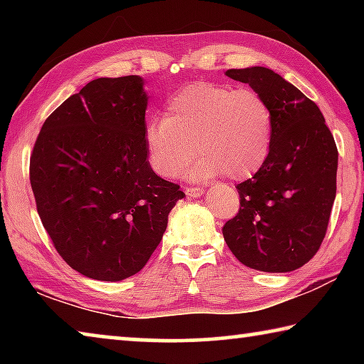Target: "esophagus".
I'll return each instance as SVG.
<instances>
[{"label":"esophagus","instance_id":"34e87169","mask_svg":"<svg viewBox=\"0 0 364 364\" xmlns=\"http://www.w3.org/2000/svg\"><path fill=\"white\" fill-rule=\"evenodd\" d=\"M204 193H205L204 188H188L186 189V196L191 197V199H194V197H200Z\"/></svg>","mask_w":364,"mask_h":364}]
</instances>
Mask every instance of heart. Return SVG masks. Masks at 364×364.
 <instances>
[{
    "mask_svg": "<svg viewBox=\"0 0 364 364\" xmlns=\"http://www.w3.org/2000/svg\"><path fill=\"white\" fill-rule=\"evenodd\" d=\"M271 136V110L255 90L208 82L176 91L164 117H152L144 128L151 165L160 176L175 178L196 149L202 154L188 170L191 180L250 178L267 162Z\"/></svg>",
    "mask_w": 364,
    "mask_h": 364,
    "instance_id": "b5f03b06",
    "label": "heart"
}]
</instances>
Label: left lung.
Returning a JSON list of instances; mask_svg holds the SVG:
<instances>
[{
	"mask_svg": "<svg viewBox=\"0 0 364 364\" xmlns=\"http://www.w3.org/2000/svg\"><path fill=\"white\" fill-rule=\"evenodd\" d=\"M271 110L267 162L237 184L241 208L223 226L228 247L245 267L287 273L311 260L328 230L336 199L337 147L315 102L267 67L230 69Z\"/></svg>",
	"mask_w": 364,
	"mask_h": 364,
	"instance_id": "obj_1",
	"label": "left lung"
}]
</instances>
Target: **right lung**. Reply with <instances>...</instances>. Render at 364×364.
I'll use <instances>...</instances> for the list:
<instances>
[{"label": "right lung", "instance_id": "add662e5", "mask_svg": "<svg viewBox=\"0 0 364 364\" xmlns=\"http://www.w3.org/2000/svg\"><path fill=\"white\" fill-rule=\"evenodd\" d=\"M139 75L96 78L43 123L30 157L36 210L86 278L122 281L149 260L183 191L154 173Z\"/></svg>", "mask_w": 364, "mask_h": 364}]
</instances>
